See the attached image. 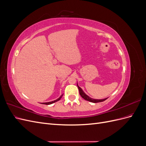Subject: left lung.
Masks as SVG:
<instances>
[{
  "label": "left lung",
  "instance_id": "8db88e82",
  "mask_svg": "<svg viewBox=\"0 0 146 146\" xmlns=\"http://www.w3.org/2000/svg\"><path fill=\"white\" fill-rule=\"evenodd\" d=\"M77 86H78V90H79V92H80V96H82V98H83L85 100H88L89 102H92V103H98V102H104L105 101L106 99H107V98H105V99H92L91 98H90V96H88V95H86L85 92H84L83 91V90L82 89V88L79 86L78 85V83H77Z\"/></svg>",
  "mask_w": 146,
  "mask_h": 146
}]
</instances>
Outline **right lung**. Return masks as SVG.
Masks as SVG:
<instances>
[{
    "label": "right lung",
    "mask_w": 146,
    "mask_h": 146,
    "mask_svg": "<svg viewBox=\"0 0 146 146\" xmlns=\"http://www.w3.org/2000/svg\"><path fill=\"white\" fill-rule=\"evenodd\" d=\"M62 96H63V94L61 95L59 98H58L57 99H56V100H54V101H52V102H44V103H41L42 104H46V105H50V104H54V103H55V102H57V101H58V100H60V99H61V98H62Z\"/></svg>",
    "instance_id": "1"
}]
</instances>
